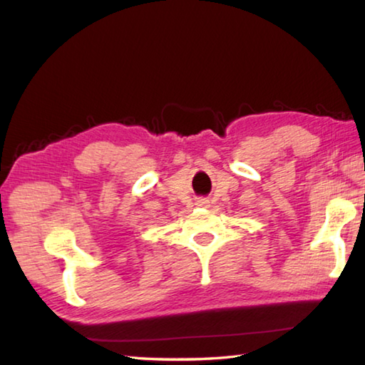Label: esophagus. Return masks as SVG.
<instances>
[{
	"label": "esophagus",
	"mask_w": 365,
	"mask_h": 365,
	"mask_svg": "<svg viewBox=\"0 0 365 365\" xmlns=\"http://www.w3.org/2000/svg\"><path fill=\"white\" fill-rule=\"evenodd\" d=\"M200 204H207V202H200Z\"/></svg>",
	"instance_id": "esophagus-1"
}]
</instances>
